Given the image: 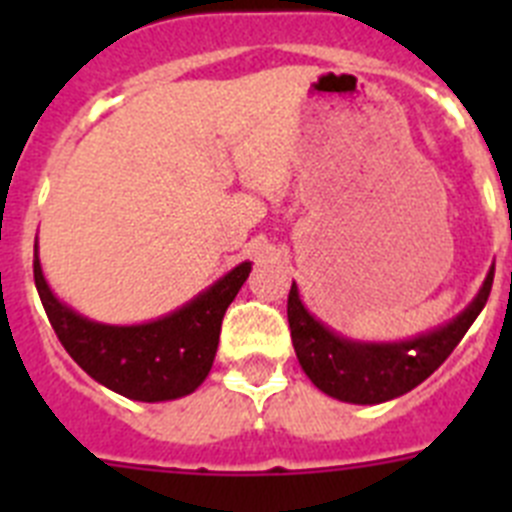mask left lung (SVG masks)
<instances>
[{"mask_svg": "<svg viewBox=\"0 0 512 512\" xmlns=\"http://www.w3.org/2000/svg\"><path fill=\"white\" fill-rule=\"evenodd\" d=\"M495 266L487 271L477 297L449 323L408 338V341H354L325 323H320L300 300L297 284L292 282L287 300L292 346L300 359L302 372L310 382L341 402L354 405H379L405 395L431 377L456 343L464 338L469 325L485 307L492 289Z\"/></svg>", "mask_w": 512, "mask_h": 512, "instance_id": "8db88e82", "label": "left lung"}]
</instances>
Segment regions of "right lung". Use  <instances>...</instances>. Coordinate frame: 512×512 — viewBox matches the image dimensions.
Here are the masks:
<instances>
[{"label":"right lung","instance_id":"add662e5","mask_svg":"<svg viewBox=\"0 0 512 512\" xmlns=\"http://www.w3.org/2000/svg\"><path fill=\"white\" fill-rule=\"evenodd\" d=\"M33 274L58 341L89 377L128 400L166 402L192 395L210 374L223 315L251 274V261L230 269L179 310L138 325L97 323L58 300L40 269L38 238Z\"/></svg>","mask_w":512,"mask_h":512}]
</instances>
